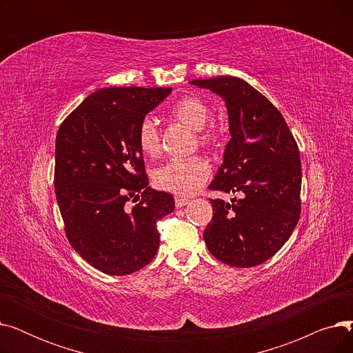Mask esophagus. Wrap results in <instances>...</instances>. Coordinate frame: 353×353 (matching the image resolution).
<instances>
[{
    "label": "esophagus",
    "mask_w": 353,
    "mask_h": 353,
    "mask_svg": "<svg viewBox=\"0 0 353 353\" xmlns=\"http://www.w3.org/2000/svg\"><path fill=\"white\" fill-rule=\"evenodd\" d=\"M189 199H186V197H176L174 199V203H176V208H183V206H186V205H189Z\"/></svg>",
    "instance_id": "1"
}]
</instances>
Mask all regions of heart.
I'll list each match as a JSON object with an SVG mask.
<instances>
[{"mask_svg": "<svg viewBox=\"0 0 353 353\" xmlns=\"http://www.w3.org/2000/svg\"><path fill=\"white\" fill-rule=\"evenodd\" d=\"M170 116L177 123L196 132L199 145L216 150L225 143V130L212 123V107L200 97L184 96L177 100ZM137 144L145 156H157L161 148V136L156 121L144 117L137 127ZM210 164L201 156L172 159L153 172L156 188L179 196H190L197 192L210 177Z\"/></svg>", "mask_w": 353, "mask_h": 353, "instance_id": "obj_1", "label": "heart"}]
</instances>
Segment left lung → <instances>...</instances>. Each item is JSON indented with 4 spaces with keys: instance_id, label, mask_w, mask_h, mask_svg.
I'll use <instances>...</instances> for the list:
<instances>
[{
    "instance_id": "obj_1",
    "label": "left lung",
    "mask_w": 353,
    "mask_h": 353,
    "mask_svg": "<svg viewBox=\"0 0 353 353\" xmlns=\"http://www.w3.org/2000/svg\"><path fill=\"white\" fill-rule=\"evenodd\" d=\"M190 83L221 96L229 113L232 139L209 189L240 196L210 199L213 217L203 237L220 262L257 266L282 249L301 217L298 143L281 111L248 81L220 76Z\"/></svg>"
}]
</instances>
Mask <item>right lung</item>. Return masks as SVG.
I'll return each mask as SVG.
<instances>
[{"label": "right lung", "instance_id": "add662e5", "mask_svg": "<svg viewBox=\"0 0 353 353\" xmlns=\"http://www.w3.org/2000/svg\"><path fill=\"white\" fill-rule=\"evenodd\" d=\"M170 87H110L90 94L55 137L54 186L71 248L110 276L140 270L160 243L173 196L148 188L137 127ZM134 199V207L128 201Z\"/></svg>", "mask_w": 353, "mask_h": 353}]
</instances>
